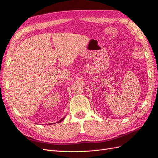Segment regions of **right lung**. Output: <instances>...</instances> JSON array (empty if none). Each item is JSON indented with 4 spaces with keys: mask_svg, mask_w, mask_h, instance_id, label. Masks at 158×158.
<instances>
[{
    "mask_svg": "<svg viewBox=\"0 0 158 158\" xmlns=\"http://www.w3.org/2000/svg\"><path fill=\"white\" fill-rule=\"evenodd\" d=\"M64 119V118H62L61 119V120H59V121H58L57 122H56V123H59V122H62L63 120V119ZM50 124H52V123H50Z\"/></svg>",
    "mask_w": 158,
    "mask_h": 158,
    "instance_id": "add662e5",
    "label": "right lung"
}]
</instances>
